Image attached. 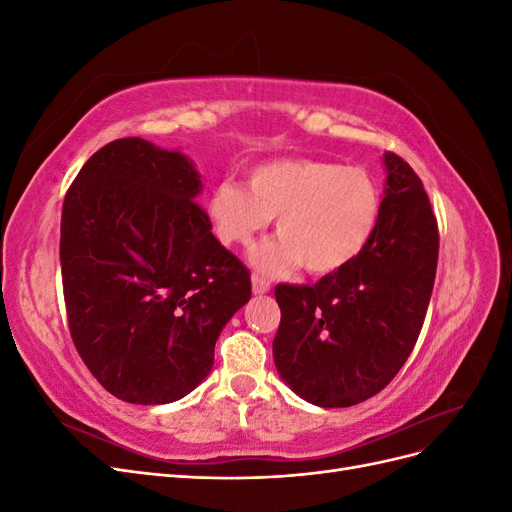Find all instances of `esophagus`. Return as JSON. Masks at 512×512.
I'll return each mask as SVG.
<instances>
[{
  "label": "esophagus",
  "instance_id": "1",
  "mask_svg": "<svg viewBox=\"0 0 512 512\" xmlns=\"http://www.w3.org/2000/svg\"><path fill=\"white\" fill-rule=\"evenodd\" d=\"M269 288H271L269 280H265V277H260V275H252V290H254V294H267Z\"/></svg>",
  "mask_w": 512,
  "mask_h": 512
}]
</instances>
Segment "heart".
<instances>
[{
    "mask_svg": "<svg viewBox=\"0 0 512 512\" xmlns=\"http://www.w3.org/2000/svg\"><path fill=\"white\" fill-rule=\"evenodd\" d=\"M207 215L224 245H250L277 215L280 237L252 250V265L271 275L299 265L329 275L367 250L380 226L382 194L365 168L284 158L256 166L247 185L220 181Z\"/></svg>",
    "mask_w": 512,
    "mask_h": 512,
    "instance_id": "1",
    "label": "heart"
}]
</instances>
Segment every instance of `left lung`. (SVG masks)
<instances>
[{"mask_svg": "<svg viewBox=\"0 0 512 512\" xmlns=\"http://www.w3.org/2000/svg\"><path fill=\"white\" fill-rule=\"evenodd\" d=\"M382 162V215L367 250L314 286L275 288L277 374L320 408L361 404L397 376L436 282L440 237L423 183L395 153Z\"/></svg>", "mask_w": 512, "mask_h": 512, "instance_id": "1", "label": "left lung"}]
</instances>
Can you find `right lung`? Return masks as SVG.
Returning a JSON list of instances; mask_svg holds the SVG:
<instances>
[{"mask_svg":"<svg viewBox=\"0 0 512 512\" xmlns=\"http://www.w3.org/2000/svg\"><path fill=\"white\" fill-rule=\"evenodd\" d=\"M200 192L181 151L119 138L87 160L66 194L59 258L72 342L128 404L192 393L226 322L252 297L250 271L194 203Z\"/></svg>","mask_w":512,"mask_h":512,"instance_id":"add662e5","label":"right lung"}]
</instances>
